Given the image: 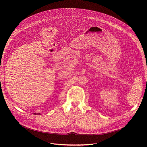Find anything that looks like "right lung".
Here are the masks:
<instances>
[{
    "instance_id": "1",
    "label": "right lung",
    "mask_w": 147,
    "mask_h": 147,
    "mask_svg": "<svg viewBox=\"0 0 147 147\" xmlns=\"http://www.w3.org/2000/svg\"><path fill=\"white\" fill-rule=\"evenodd\" d=\"M33 114H34V115H41L40 113H33Z\"/></svg>"
}]
</instances>
